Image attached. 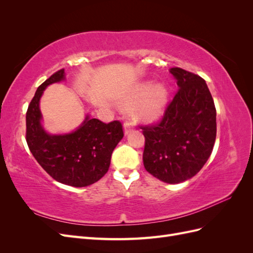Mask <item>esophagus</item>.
Returning <instances> with one entry per match:
<instances>
[{
	"label": "esophagus",
	"instance_id": "34e87169",
	"mask_svg": "<svg viewBox=\"0 0 253 253\" xmlns=\"http://www.w3.org/2000/svg\"><path fill=\"white\" fill-rule=\"evenodd\" d=\"M124 129H125L126 135H127L128 133H131L133 131V122L131 120H126L125 125H124Z\"/></svg>",
	"mask_w": 253,
	"mask_h": 253
}]
</instances>
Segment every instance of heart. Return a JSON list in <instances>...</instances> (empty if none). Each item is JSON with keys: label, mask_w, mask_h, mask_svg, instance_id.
Listing matches in <instances>:
<instances>
[{"label": "heart", "mask_w": 253, "mask_h": 253, "mask_svg": "<svg viewBox=\"0 0 253 253\" xmlns=\"http://www.w3.org/2000/svg\"><path fill=\"white\" fill-rule=\"evenodd\" d=\"M168 101V90L164 84L145 82L137 86L133 93L126 97L124 104L126 108H132L139 104L137 109L138 117L144 121L153 122L163 116Z\"/></svg>", "instance_id": "heart-1"}]
</instances>
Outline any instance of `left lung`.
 I'll return each instance as SVG.
<instances>
[{"mask_svg":"<svg viewBox=\"0 0 253 253\" xmlns=\"http://www.w3.org/2000/svg\"><path fill=\"white\" fill-rule=\"evenodd\" d=\"M178 85L164 116L155 125L140 126L144 135L143 166L164 182L179 183L201 171L216 138V110L206 81L173 67Z\"/></svg>","mask_w":253,"mask_h":253,"instance_id":"1","label":"left lung"}]
</instances>
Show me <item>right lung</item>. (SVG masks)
I'll list each match as a JSON object with an SVG mask.
<instances>
[{
    "label": "right lung",
    "mask_w": 253,
    "mask_h": 253,
    "mask_svg": "<svg viewBox=\"0 0 253 253\" xmlns=\"http://www.w3.org/2000/svg\"><path fill=\"white\" fill-rule=\"evenodd\" d=\"M65 79L64 68L52 74L38 87L26 112V141L32 154L51 177L67 186L86 187L108 172L114 149L124 137L121 122L104 124L86 116L75 132L50 135L41 125L39 108L44 89Z\"/></svg>",
    "instance_id": "1"
}]
</instances>
